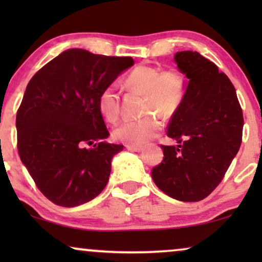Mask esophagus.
Listing matches in <instances>:
<instances>
[{
  "label": "esophagus",
  "instance_id": "obj_1",
  "mask_svg": "<svg viewBox=\"0 0 262 262\" xmlns=\"http://www.w3.org/2000/svg\"><path fill=\"white\" fill-rule=\"evenodd\" d=\"M126 148L128 150H132V151H142L143 149H144V146L143 145H138V144H126Z\"/></svg>",
  "mask_w": 262,
  "mask_h": 262
}]
</instances>
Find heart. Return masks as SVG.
<instances>
[{"label":"heart","mask_w":262,"mask_h":262,"mask_svg":"<svg viewBox=\"0 0 262 262\" xmlns=\"http://www.w3.org/2000/svg\"><path fill=\"white\" fill-rule=\"evenodd\" d=\"M127 88H135L145 93V112L162 113L169 118L179 110L184 101L187 82L179 70L161 71L150 66L136 67L125 78ZM99 108L103 118L116 123L120 118L121 106L119 93L114 85H108L99 96ZM163 127V120L159 114H149L138 119H126L120 123L113 135L118 141L127 144H143L155 137Z\"/></svg>","instance_id":"obj_1"}]
</instances>
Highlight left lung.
<instances>
[{
  "label": "left lung",
  "mask_w": 262,
  "mask_h": 262,
  "mask_svg": "<svg viewBox=\"0 0 262 262\" xmlns=\"http://www.w3.org/2000/svg\"><path fill=\"white\" fill-rule=\"evenodd\" d=\"M188 78L167 135L179 144L161 145L163 160L151 170L161 191L181 202H199L221 184L242 142L243 114L234 84L196 51L174 57Z\"/></svg>",
  "instance_id": "left-lung-1"
}]
</instances>
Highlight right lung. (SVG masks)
<instances>
[{
    "instance_id": "1",
    "label": "right lung",
    "mask_w": 262,
    "mask_h": 262,
    "mask_svg": "<svg viewBox=\"0 0 262 262\" xmlns=\"http://www.w3.org/2000/svg\"><path fill=\"white\" fill-rule=\"evenodd\" d=\"M134 63L132 57L70 49L28 82L16 113L17 151L39 191L56 205H82L106 187L111 161L124 145L105 141L110 132L99 96Z\"/></svg>"
}]
</instances>
